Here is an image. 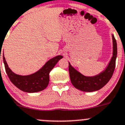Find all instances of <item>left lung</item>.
<instances>
[{
	"label": "left lung",
	"instance_id": "1",
	"mask_svg": "<svg viewBox=\"0 0 125 125\" xmlns=\"http://www.w3.org/2000/svg\"><path fill=\"white\" fill-rule=\"evenodd\" d=\"M112 38L113 44V57L105 70L100 74L91 77L85 76L73 68L69 62L71 82L75 88L84 92L95 91L103 88L109 81L115 70L117 54L116 40L113 34L112 35Z\"/></svg>",
	"mask_w": 125,
	"mask_h": 125
}]
</instances>
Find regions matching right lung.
Segmentation results:
<instances>
[{
	"label": "right lung",
	"mask_w": 125,
	"mask_h": 125,
	"mask_svg": "<svg viewBox=\"0 0 125 125\" xmlns=\"http://www.w3.org/2000/svg\"><path fill=\"white\" fill-rule=\"evenodd\" d=\"M62 55H57L50 59L42 68L35 73L28 75H21L15 74L8 67L4 54H3V63L6 73L11 82L17 88L26 93H37L45 89L48 85L50 81L49 74Z\"/></svg>",
	"instance_id": "1"
}]
</instances>
